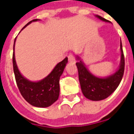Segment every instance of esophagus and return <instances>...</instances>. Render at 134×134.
<instances>
[{
    "instance_id": "obj_1",
    "label": "esophagus",
    "mask_w": 134,
    "mask_h": 134,
    "mask_svg": "<svg viewBox=\"0 0 134 134\" xmlns=\"http://www.w3.org/2000/svg\"><path fill=\"white\" fill-rule=\"evenodd\" d=\"M68 60L70 62H72L75 61V57H74L72 54H70V55L68 56Z\"/></svg>"
}]
</instances>
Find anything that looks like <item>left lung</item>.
<instances>
[{
  "mask_svg": "<svg viewBox=\"0 0 134 134\" xmlns=\"http://www.w3.org/2000/svg\"><path fill=\"white\" fill-rule=\"evenodd\" d=\"M96 17L103 21L108 22V20L101 16L97 15ZM120 47L121 57L119 69L113 75L105 78H100L93 75L87 70L82 61L80 60L78 57H77V59L80 60L76 62V65L78 70L79 80L82 92L85 98L91 100H101L107 98L116 90L124 76L125 67V59L121 41Z\"/></svg>",
  "mask_w": 134,
  "mask_h": 134,
  "instance_id": "8db88e82",
  "label": "left lung"
}]
</instances>
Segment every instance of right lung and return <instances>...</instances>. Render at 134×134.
Returning <instances> with one entry per match:
<instances>
[{
	"label": "right lung",
	"instance_id": "right-lung-1",
	"mask_svg": "<svg viewBox=\"0 0 134 134\" xmlns=\"http://www.w3.org/2000/svg\"><path fill=\"white\" fill-rule=\"evenodd\" d=\"M38 21V19H34L31 21L22 29H24L32 21ZM16 38L14 41V45ZM67 62L68 59L66 57L62 61L59 62L49 75L41 80V81L31 82L24 77L19 72L16 65L15 54L13 52V72L17 86L24 98L31 105L38 108L49 107L57 100L59 96V79L63 73Z\"/></svg>",
	"mask_w": 134,
	"mask_h": 134
}]
</instances>
